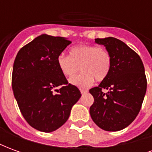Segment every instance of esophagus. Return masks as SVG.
<instances>
[{
    "label": "esophagus",
    "instance_id": "1",
    "mask_svg": "<svg viewBox=\"0 0 152 152\" xmlns=\"http://www.w3.org/2000/svg\"><path fill=\"white\" fill-rule=\"evenodd\" d=\"M88 92V90H86V89H80V93H81V94H86V93H87Z\"/></svg>",
    "mask_w": 152,
    "mask_h": 152
}]
</instances>
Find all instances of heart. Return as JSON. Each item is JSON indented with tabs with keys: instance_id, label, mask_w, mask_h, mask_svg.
I'll return each mask as SVG.
<instances>
[{
	"instance_id": "obj_1",
	"label": "heart",
	"mask_w": 152,
	"mask_h": 152,
	"mask_svg": "<svg viewBox=\"0 0 152 152\" xmlns=\"http://www.w3.org/2000/svg\"><path fill=\"white\" fill-rule=\"evenodd\" d=\"M57 64L64 76L72 77L80 70L81 73L70 79V83L80 88L91 86L95 80H106L112 67V58L104 48L93 45H78L69 50V56L60 53Z\"/></svg>"
}]
</instances>
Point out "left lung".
<instances>
[{
    "mask_svg": "<svg viewBox=\"0 0 152 152\" xmlns=\"http://www.w3.org/2000/svg\"><path fill=\"white\" fill-rule=\"evenodd\" d=\"M95 42L106 47L112 67L106 80L89 89L94 99L89 113L103 130H121L134 121L143 102L147 83L143 63L135 51L116 38H97Z\"/></svg>",
    "mask_w": 152,
    "mask_h": 152,
    "instance_id": "1",
    "label": "left lung"
}]
</instances>
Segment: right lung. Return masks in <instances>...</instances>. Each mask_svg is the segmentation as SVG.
Wrapping results in <instances>:
<instances>
[{"label": "right lung", "instance_id": "add662e5", "mask_svg": "<svg viewBox=\"0 0 152 152\" xmlns=\"http://www.w3.org/2000/svg\"><path fill=\"white\" fill-rule=\"evenodd\" d=\"M71 43L64 37L40 35L22 47L15 59L14 95L26 121L41 132L50 133L61 127L81 96L57 64L58 54ZM53 90L58 94L54 95Z\"/></svg>", "mask_w": 152, "mask_h": 152}]
</instances>
